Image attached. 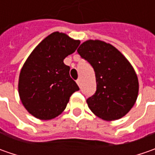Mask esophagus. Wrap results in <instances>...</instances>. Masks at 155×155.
Instances as JSON below:
<instances>
[{
    "mask_svg": "<svg viewBox=\"0 0 155 155\" xmlns=\"http://www.w3.org/2000/svg\"><path fill=\"white\" fill-rule=\"evenodd\" d=\"M77 84H78V86H80V84H81V79H80V78H78V79L77 80Z\"/></svg>",
    "mask_w": 155,
    "mask_h": 155,
    "instance_id": "obj_1",
    "label": "esophagus"
}]
</instances>
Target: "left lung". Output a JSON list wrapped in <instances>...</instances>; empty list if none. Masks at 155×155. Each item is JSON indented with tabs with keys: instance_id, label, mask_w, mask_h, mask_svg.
Wrapping results in <instances>:
<instances>
[{
	"instance_id": "8db88e82",
	"label": "left lung",
	"mask_w": 155,
	"mask_h": 155,
	"mask_svg": "<svg viewBox=\"0 0 155 155\" xmlns=\"http://www.w3.org/2000/svg\"><path fill=\"white\" fill-rule=\"evenodd\" d=\"M78 52L96 74L97 91L86 100L90 110L105 121L127 115L139 92L138 78L129 61L115 46L98 39L84 41Z\"/></svg>"
}]
</instances>
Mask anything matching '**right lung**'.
<instances>
[{
	"label": "right lung",
	"instance_id": "1",
	"mask_svg": "<svg viewBox=\"0 0 155 155\" xmlns=\"http://www.w3.org/2000/svg\"><path fill=\"white\" fill-rule=\"evenodd\" d=\"M80 40L54 32L37 45L21 68L19 96L25 109L39 120H51L65 110L70 97L79 90L64 59Z\"/></svg>",
	"mask_w": 155,
	"mask_h": 155
}]
</instances>
